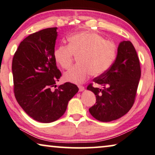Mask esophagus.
<instances>
[{"label": "esophagus", "mask_w": 155, "mask_h": 155, "mask_svg": "<svg viewBox=\"0 0 155 155\" xmlns=\"http://www.w3.org/2000/svg\"><path fill=\"white\" fill-rule=\"evenodd\" d=\"M78 89H79V91H80V92L84 91L85 87H84V86H83V85H78Z\"/></svg>", "instance_id": "34e87169"}]
</instances>
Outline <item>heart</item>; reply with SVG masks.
Wrapping results in <instances>:
<instances>
[{"mask_svg":"<svg viewBox=\"0 0 155 155\" xmlns=\"http://www.w3.org/2000/svg\"><path fill=\"white\" fill-rule=\"evenodd\" d=\"M68 45H60L55 48L54 57L64 70H68L78 56V64L64 74V81L80 84L91 75L97 77L107 71L116 55L114 41L104 40L101 35L85 31L68 38Z\"/></svg>","mask_w":155,"mask_h":155,"instance_id":"obj_1","label":"heart"}]
</instances>
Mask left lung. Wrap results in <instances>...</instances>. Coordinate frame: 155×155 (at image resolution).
Wrapping results in <instances>:
<instances>
[{
    "label": "left lung",
    "instance_id": "8db88e82",
    "mask_svg": "<svg viewBox=\"0 0 155 155\" xmlns=\"http://www.w3.org/2000/svg\"><path fill=\"white\" fill-rule=\"evenodd\" d=\"M140 62L130 41H123L117 48L116 59L112 65L93 81L87 89L96 95V103L89 108L94 118L101 122L115 120L125 115L134 103L140 78Z\"/></svg>",
    "mask_w": 155,
    "mask_h": 155
}]
</instances>
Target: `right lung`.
Segmentation results:
<instances>
[{"label":"right lung","instance_id":"obj_1","mask_svg":"<svg viewBox=\"0 0 155 155\" xmlns=\"http://www.w3.org/2000/svg\"><path fill=\"white\" fill-rule=\"evenodd\" d=\"M56 29L48 28L26 37L16 51L12 65L16 100L30 117L43 123L59 119L78 91L70 82L52 88L62 76L54 57Z\"/></svg>","mask_w":155,"mask_h":155}]
</instances>
